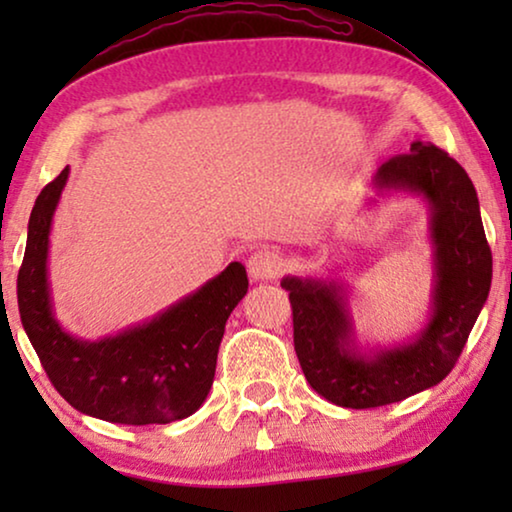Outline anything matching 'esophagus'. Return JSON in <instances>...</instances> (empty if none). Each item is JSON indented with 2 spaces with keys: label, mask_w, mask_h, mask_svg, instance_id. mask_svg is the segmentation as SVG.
I'll use <instances>...</instances> for the list:
<instances>
[{
  "label": "esophagus",
  "mask_w": 512,
  "mask_h": 512,
  "mask_svg": "<svg viewBox=\"0 0 512 512\" xmlns=\"http://www.w3.org/2000/svg\"><path fill=\"white\" fill-rule=\"evenodd\" d=\"M282 268H284L282 256H279V251L270 247L254 251L247 261L249 277L254 279V282H270V279H275L279 272H282Z\"/></svg>",
  "instance_id": "obj_1"
}]
</instances>
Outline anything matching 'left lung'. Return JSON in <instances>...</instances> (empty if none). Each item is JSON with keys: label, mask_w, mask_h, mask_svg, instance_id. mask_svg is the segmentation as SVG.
Listing matches in <instances>:
<instances>
[{"label": "left lung", "mask_w": 512, "mask_h": 512, "mask_svg": "<svg viewBox=\"0 0 512 512\" xmlns=\"http://www.w3.org/2000/svg\"><path fill=\"white\" fill-rule=\"evenodd\" d=\"M384 191L424 195L431 209L436 284L429 324L408 345L361 354L352 340L345 289L284 277L293 310V347L310 387L340 408H380L443 382L459 361L492 286V249L464 167L433 144L415 142L377 170Z\"/></svg>", "instance_id": "obj_1"}]
</instances>
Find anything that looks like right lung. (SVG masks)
Here are the masks:
<instances>
[{
    "label": "right lung",
    "instance_id": "obj_1",
    "mask_svg": "<svg viewBox=\"0 0 512 512\" xmlns=\"http://www.w3.org/2000/svg\"><path fill=\"white\" fill-rule=\"evenodd\" d=\"M67 174L69 167L34 202L18 270L20 321L48 380L72 408L104 422L146 426L193 415L212 389L226 321L249 289L247 270L230 263L191 296L114 338H74L53 317L46 268Z\"/></svg>",
    "mask_w": 512,
    "mask_h": 512
}]
</instances>
